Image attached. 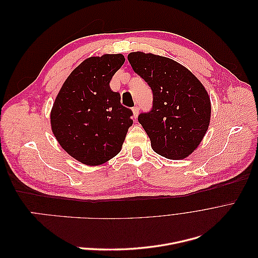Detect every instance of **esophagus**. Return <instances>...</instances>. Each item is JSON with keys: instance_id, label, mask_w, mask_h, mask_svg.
Instances as JSON below:
<instances>
[{"instance_id": "34e87169", "label": "esophagus", "mask_w": 258, "mask_h": 258, "mask_svg": "<svg viewBox=\"0 0 258 258\" xmlns=\"http://www.w3.org/2000/svg\"><path fill=\"white\" fill-rule=\"evenodd\" d=\"M132 112H134V117L135 118H137L138 117V115H139V107L138 106H135V107H132Z\"/></svg>"}]
</instances>
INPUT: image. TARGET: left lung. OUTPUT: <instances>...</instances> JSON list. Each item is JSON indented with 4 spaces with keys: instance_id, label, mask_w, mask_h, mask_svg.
<instances>
[{
    "instance_id": "1",
    "label": "left lung",
    "mask_w": 258,
    "mask_h": 258,
    "mask_svg": "<svg viewBox=\"0 0 258 258\" xmlns=\"http://www.w3.org/2000/svg\"><path fill=\"white\" fill-rule=\"evenodd\" d=\"M129 63L153 92L148 112L138 116L154 152L179 160L196 150L209 127L211 102L202 84L177 62L153 53L131 52Z\"/></svg>"
}]
</instances>
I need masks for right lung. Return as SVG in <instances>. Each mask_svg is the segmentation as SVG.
<instances>
[{
  "label": "right lung",
  "instance_id": "right-lung-1",
  "mask_svg": "<svg viewBox=\"0 0 258 258\" xmlns=\"http://www.w3.org/2000/svg\"><path fill=\"white\" fill-rule=\"evenodd\" d=\"M122 54L91 57L73 70L54 101L51 129L63 150L79 161L97 166L121 150L132 126L130 108L110 87L123 64Z\"/></svg>",
  "mask_w": 258,
  "mask_h": 258
}]
</instances>
